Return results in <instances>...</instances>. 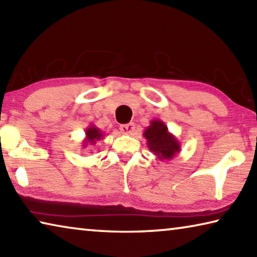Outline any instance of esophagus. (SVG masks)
Masks as SVG:
<instances>
[{
  "label": "esophagus",
  "mask_w": 257,
  "mask_h": 257,
  "mask_svg": "<svg viewBox=\"0 0 257 257\" xmlns=\"http://www.w3.org/2000/svg\"><path fill=\"white\" fill-rule=\"evenodd\" d=\"M120 130L121 133L124 135H132L135 132V124L133 122H129L127 124H121Z\"/></svg>",
  "instance_id": "34e87169"
}]
</instances>
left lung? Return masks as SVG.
<instances>
[{"label":"left lung","instance_id":"left-lung-1","mask_svg":"<svg viewBox=\"0 0 257 257\" xmlns=\"http://www.w3.org/2000/svg\"><path fill=\"white\" fill-rule=\"evenodd\" d=\"M143 136L146 138L147 147L160 161H170L181 150L180 142L169 132L167 124L161 120H152Z\"/></svg>","mask_w":257,"mask_h":257}]
</instances>
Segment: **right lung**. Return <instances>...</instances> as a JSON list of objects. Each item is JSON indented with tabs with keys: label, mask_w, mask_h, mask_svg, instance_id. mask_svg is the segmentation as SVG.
I'll use <instances>...</instances> for the list:
<instances>
[{
	"label": "right lung",
	"mask_w": 257,
	"mask_h": 257,
	"mask_svg": "<svg viewBox=\"0 0 257 257\" xmlns=\"http://www.w3.org/2000/svg\"><path fill=\"white\" fill-rule=\"evenodd\" d=\"M85 135L86 136L84 138V141H82V143H81L82 149H86V147L89 145L95 146V144H96L98 141L103 139V137H104V134L102 130L97 127H95L94 124H90L89 127L86 129Z\"/></svg>",
	"instance_id": "obj_1"
}]
</instances>
